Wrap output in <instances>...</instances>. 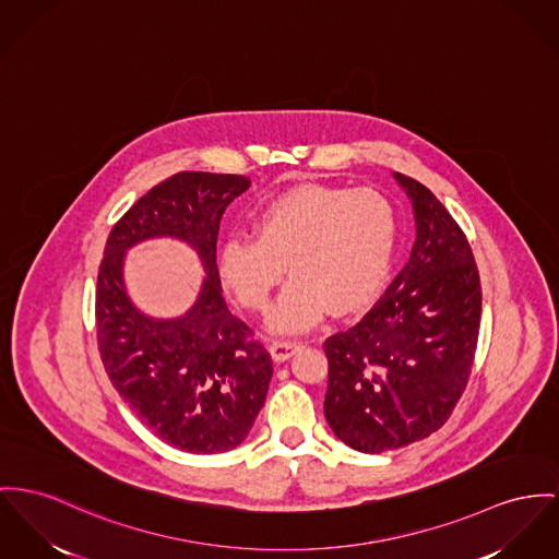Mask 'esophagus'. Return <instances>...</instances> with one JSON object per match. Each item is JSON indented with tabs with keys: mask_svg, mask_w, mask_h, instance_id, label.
I'll use <instances>...</instances> for the list:
<instances>
[{
	"mask_svg": "<svg viewBox=\"0 0 559 559\" xmlns=\"http://www.w3.org/2000/svg\"><path fill=\"white\" fill-rule=\"evenodd\" d=\"M298 347H300V343H297V341H271L269 352H271L273 360L282 362V360H288L290 356H295Z\"/></svg>",
	"mask_w": 559,
	"mask_h": 559,
	"instance_id": "1",
	"label": "esophagus"
}]
</instances>
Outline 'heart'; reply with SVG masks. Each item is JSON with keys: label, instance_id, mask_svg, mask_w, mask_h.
<instances>
[{"label": "heart", "instance_id": "b5f03b06", "mask_svg": "<svg viewBox=\"0 0 559 559\" xmlns=\"http://www.w3.org/2000/svg\"><path fill=\"white\" fill-rule=\"evenodd\" d=\"M396 237V210L372 188H290L259 210L254 239L224 241L218 273L243 307L262 309L288 264L293 277L266 326L298 333L329 307L343 316L369 305L385 282Z\"/></svg>", "mask_w": 559, "mask_h": 559}]
</instances>
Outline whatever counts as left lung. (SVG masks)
Returning a JSON list of instances; mask_svg holds the SVG:
<instances>
[{"label": "left lung", "instance_id": "left-lung-1", "mask_svg": "<svg viewBox=\"0 0 559 559\" xmlns=\"http://www.w3.org/2000/svg\"><path fill=\"white\" fill-rule=\"evenodd\" d=\"M394 180L413 205L409 262L358 324L324 343L326 421L362 453L411 445L445 424L481 322L479 271L462 228L424 185Z\"/></svg>", "mask_w": 559, "mask_h": 559}]
</instances>
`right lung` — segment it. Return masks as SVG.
<instances>
[{
  "label": "right lung",
  "instance_id": "obj_1",
  "mask_svg": "<svg viewBox=\"0 0 559 559\" xmlns=\"http://www.w3.org/2000/svg\"><path fill=\"white\" fill-rule=\"evenodd\" d=\"M250 185L230 174L171 176L114 224L97 275V343L116 392L156 437L188 453L241 445L273 374L269 352L228 311L216 264L224 210ZM163 236L187 242L206 271L195 302L176 319L144 314L123 284L126 252Z\"/></svg>",
  "mask_w": 559,
  "mask_h": 559
}]
</instances>
